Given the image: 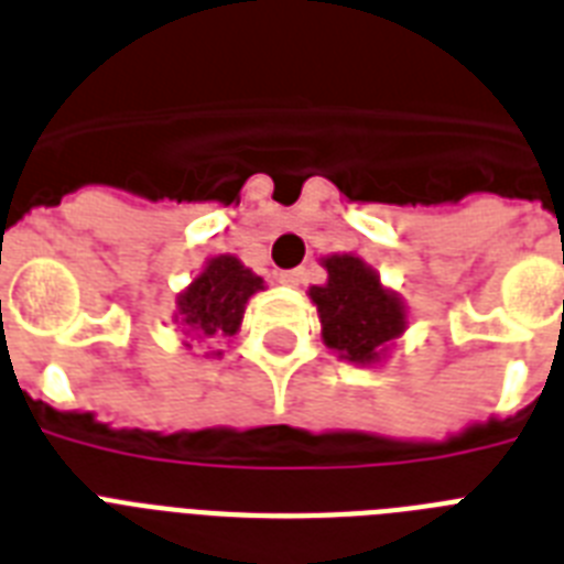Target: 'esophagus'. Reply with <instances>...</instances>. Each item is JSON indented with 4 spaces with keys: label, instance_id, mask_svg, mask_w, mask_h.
<instances>
[{
    "label": "esophagus",
    "instance_id": "obj_1",
    "mask_svg": "<svg viewBox=\"0 0 564 564\" xmlns=\"http://www.w3.org/2000/svg\"><path fill=\"white\" fill-rule=\"evenodd\" d=\"M304 278H306L304 269H286V272L278 274V281H281L283 286H301V283H304Z\"/></svg>",
    "mask_w": 564,
    "mask_h": 564
}]
</instances>
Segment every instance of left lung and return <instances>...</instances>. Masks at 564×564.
Here are the masks:
<instances>
[{"instance_id": "1", "label": "left lung", "mask_w": 564, "mask_h": 564, "mask_svg": "<svg viewBox=\"0 0 564 564\" xmlns=\"http://www.w3.org/2000/svg\"><path fill=\"white\" fill-rule=\"evenodd\" d=\"M324 269L327 283L310 290L322 318L324 345L359 365L377 361L379 350L405 329L402 304L382 290L377 272L359 258L333 254L324 260Z\"/></svg>"}]
</instances>
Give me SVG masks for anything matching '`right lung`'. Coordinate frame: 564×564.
<instances>
[{"mask_svg":"<svg viewBox=\"0 0 564 564\" xmlns=\"http://www.w3.org/2000/svg\"><path fill=\"white\" fill-rule=\"evenodd\" d=\"M263 290L258 274L231 254L208 260L205 272L178 295L176 322L187 336L203 341H223L240 329L249 297Z\"/></svg>","mask_w":564,"mask_h":564,"instance_id":"1","label":"right lung"}]
</instances>
